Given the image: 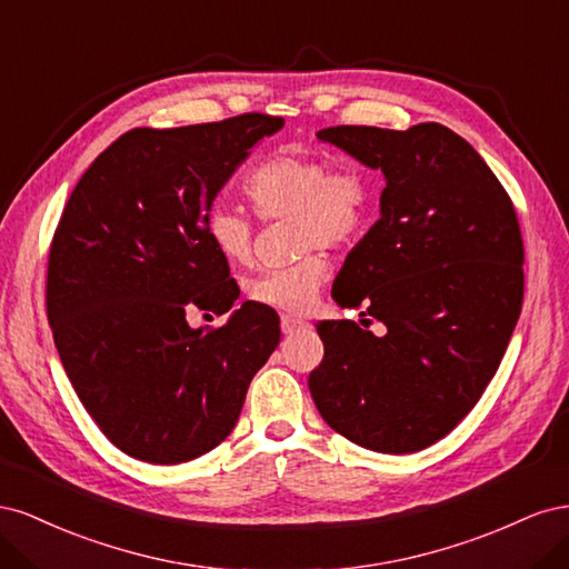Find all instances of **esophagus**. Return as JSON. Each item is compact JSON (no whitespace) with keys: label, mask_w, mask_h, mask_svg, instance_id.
I'll use <instances>...</instances> for the list:
<instances>
[{"label":"esophagus","mask_w":569,"mask_h":569,"mask_svg":"<svg viewBox=\"0 0 569 569\" xmlns=\"http://www.w3.org/2000/svg\"><path fill=\"white\" fill-rule=\"evenodd\" d=\"M308 322L299 320V318H289V316H282V332L284 335H295L299 330H306Z\"/></svg>","instance_id":"1"}]
</instances>
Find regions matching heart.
Instances as JSON below:
<instances>
[{
    "label": "heart",
    "instance_id": "1",
    "mask_svg": "<svg viewBox=\"0 0 569 569\" xmlns=\"http://www.w3.org/2000/svg\"><path fill=\"white\" fill-rule=\"evenodd\" d=\"M247 194L261 218L297 220V249H339L366 230L372 189L358 170L332 166L311 153H282L256 166ZM211 247L230 263H247L253 253V220L239 206L216 199L203 216ZM330 274L320 253H308L284 268H268L249 280L251 301L287 313L311 311Z\"/></svg>",
    "mask_w": 569,
    "mask_h": 569
}]
</instances>
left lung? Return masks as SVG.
I'll return each instance as SVG.
<instances>
[{"label": "left lung", "instance_id": "obj_1", "mask_svg": "<svg viewBox=\"0 0 569 569\" xmlns=\"http://www.w3.org/2000/svg\"><path fill=\"white\" fill-rule=\"evenodd\" d=\"M318 140L382 170L380 220L349 251L308 389L322 420L377 453L432 446L468 416L508 349L525 295L512 201L485 159L439 123L337 126ZM372 317L383 335L367 330Z\"/></svg>", "mask_w": 569, "mask_h": 569}]
</instances>
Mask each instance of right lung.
Here are the masks:
<instances>
[{"mask_svg": "<svg viewBox=\"0 0 569 569\" xmlns=\"http://www.w3.org/2000/svg\"><path fill=\"white\" fill-rule=\"evenodd\" d=\"M284 120L134 128L99 153L68 199L49 251L47 316L63 370L120 451L178 465L209 453L280 343V318L247 301L226 325L189 327L237 301L206 209Z\"/></svg>", "mask_w": 569, "mask_h": 569, "instance_id": "add662e5", "label": "right lung"}]
</instances>
